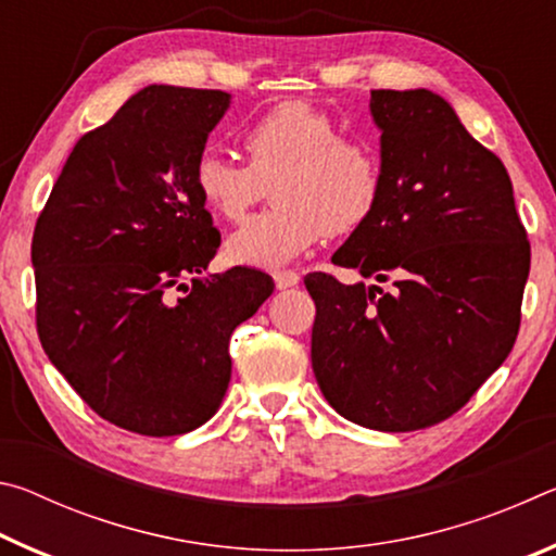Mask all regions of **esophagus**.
I'll list each match as a JSON object with an SVG mask.
<instances>
[{
	"instance_id": "1",
	"label": "esophagus",
	"mask_w": 556,
	"mask_h": 556,
	"mask_svg": "<svg viewBox=\"0 0 556 556\" xmlns=\"http://www.w3.org/2000/svg\"><path fill=\"white\" fill-rule=\"evenodd\" d=\"M301 281V277L296 275V271H291V269H281V271H275V285H277V289L281 291V289H291V287H296Z\"/></svg>"
}]
</instances>
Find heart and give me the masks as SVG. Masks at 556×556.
I'll return each instance as SVG.
<instances>
[{
  "label": "heart",
  "mask_w": 556,
  "mask_h": 556,
  "mask_svg": "<svg viewBox=\"0 0 556 556\" xmlns=\"http://www.w3.org/2000/svg\"><path fill=\"white\" fill-rule=\"evenodd\" d=\"M338 122L308 102L287 100L244 129L248 166L203 154L193 184L213 215L238 223L271 186L275 208L250 218L225 240L238 265L277 269L331 235L361 230L378 211L384 186L380 149L341 137Z\"/></svg>",
  "instance_id": "1"
}]
</instances>
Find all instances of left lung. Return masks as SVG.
Wrapping results in <instances>:
<instances>
[{
	"label": "left lung",
	"instance_id": "1",
	"mask_svg": "<svg viewBox=\"0 0 556 556\" xmlns=\"http://www.w3.org/2000/svg\"><path fill=\"white\" fill-rule=\"evenodd\" d=\"M384 186L333 265L397 287L314 271L312 365L353 425L417 431L448 419L501 368L520 328L530 242L501 159L437 92L370 90Z\"/></svg>",
	"mask_w": 556,
	"mask_h": 556
}]
</instances>
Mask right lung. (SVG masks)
<instances>
[{"instance_id":"obj_1","label":"right lung","mask_w":556,"mask_h":556,"mask_svg":"<svg viewBox=\"0 0 556 556\" xmlns=\"http://www.w3.org/2000/svg\"><path fill=\"white\" fill-rule=\"evenodd\" d=\"M230 108L223 90L147 86L78 139L36 220V328L90 409L135 434L208 421L228 390L235 328L269 275H205L220 232L193 184Z\"/></svg>"}]
</instances>
